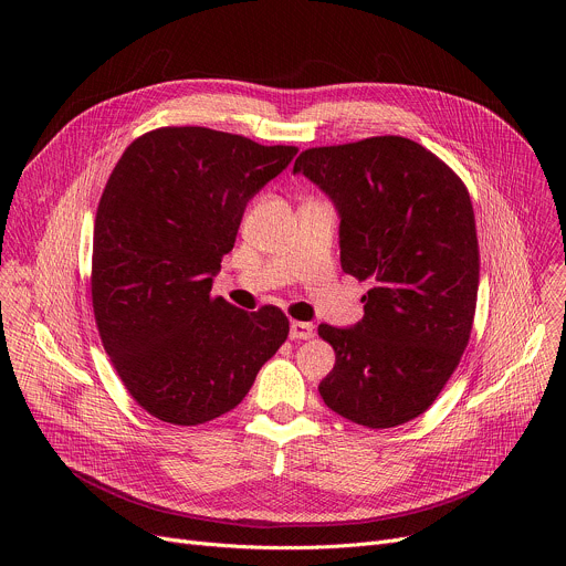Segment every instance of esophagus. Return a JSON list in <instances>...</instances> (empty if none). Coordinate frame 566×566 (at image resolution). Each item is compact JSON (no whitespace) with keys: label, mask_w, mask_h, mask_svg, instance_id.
Wrapping results in <instances>:
<instances>
[{"label":"esophagus","mask_w":566,"mask_h":566,"mask_svg":"<svg viewBox=\"0 0 566 566\" xmlns=\"http://www.w3.org/2000/svg\"><path fill=\"white\" fill-rule=\"evenodd\" d=\"M289 336H291L293 340H308V338H313V325H308V322L293 319V322H291Z\"/></svg>","instance_id":"1"}]
</instances>
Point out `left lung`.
I'll return each instance as SVG.
<instances>
[{"label": "left lung", "instance_id": "left-lung-1", "mask_svg": "<svg viewBox=\"0 0 566 566\" xmlns=\"http://www.w3.org/2000/svg\"><path fill=\"white\" fill-rule=\"evenodd\" d=\"M302 172L340 214L343 271L371 289L358 325H319L336 365L317 385L336 415L396 428L423 415L468 347L479 244L463 181L402 136L311 147Z\"/></svg>", "mask_w": 566, "mask_h": 566}]
</instances>
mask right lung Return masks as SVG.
Here are the masks:
<instances>
[{"label":"right lung","instance_id":"add662e5","mask_svg":"<svg viewBox=\"0 0 566 566\" xmlns=\"http://www.w3.org/2000/svg\"><path fill=\"white\" fill-rule=\"evenodd\" d=\"M297 154L208 127H158L116 164L96 212L98 334L138 406L172 426L237 408L289 336L277 306L212 297L247 203Z\"/></svg>","mask_w":566,"mask_h":566}]
</instances>
